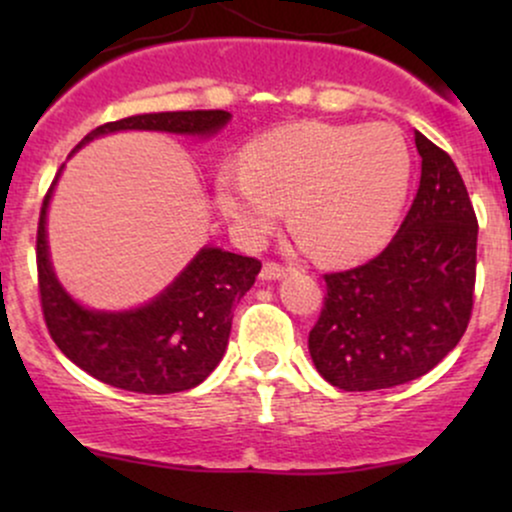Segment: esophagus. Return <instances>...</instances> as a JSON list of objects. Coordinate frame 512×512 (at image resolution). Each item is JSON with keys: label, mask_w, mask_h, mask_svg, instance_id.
<instances>
[{"label": "esophagus", "mask_w": 512, "mask_h": 512, "mask_svg": "<svg viewBox=\"0 0 512 512\" xmlns=\"http://www.w3.org/2000/svg\"><path fill=\"white\" fill-rule=\"evenodd\" d=\"M291 272V267H286V264H279V262H264V267H262V279H267V281H272V279H279V276H284V274H289Z\"/></svg>", "instance_id": "34e87169"}]
</instances>
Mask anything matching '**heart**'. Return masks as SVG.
Returning <instances> with one entry per match:
<instances>
[{"label": "heart", "instance_id": "b5f03b06", "mask_svg": "<svg viewBox=\"0 0 512 512\" xmlns=\"http://www.w3.org/2000/svg\"><path fill=\"white\" fill-rule=\"evenodd\" d=\"M411 182V154L387 125L296 122L245 151L243 170L226 168L216 199L245 240H260L289 204L303 243L330 262H351L390 236Z\"/></svg>", "mask_w": 512, "mask_h": 512}]
</instances>
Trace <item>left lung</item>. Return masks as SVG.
Segmentation results:
<instances>
[{
    "label": "left lung",
    "mask_w": 512,
    "mask_h": 512,
    "mask_svg": "<svg viewBox=\"0 0 512 512\" xmlns=\"http://www.w3.org/2000/svg\"><path fill=\"white\" fill-rule=\"evenodd\" d=\"M421 180L387 248L366 264L325 274L310 330L317 373L344 392L421 378L455 349L477 284L479 223L448 151L414 134Z\"/></svg>",
    "instance_id": "left-lung-1"
}]
</instances>
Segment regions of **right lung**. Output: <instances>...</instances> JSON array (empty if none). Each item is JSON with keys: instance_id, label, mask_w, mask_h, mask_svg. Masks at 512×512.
<instances>
[{"instance_id": "add662e5", "label": "right lung", "mask_w": 512, "mask_h": 512, "mask_svg": "<svg viewBox=\"0 0 512 512\" xmlns=\"http://www.w3.org/2000/svg\"><path fill=\"white\" fill-rule=\"evenodd\" d=\"M231 120L226 110H178L132 115L88 132L76 149L120 129H158L175 134H214ZM60 175V173H57ZM52 180L40 207L35 264L43 320L52 342L69 361L105 385L142 395H173L202 383L219 366L231 334L233 308L255 284L262 262L219 248H204L156 301L129 313L81 308L55 279L45 211Z\"/></svg>"}]
</instances>
